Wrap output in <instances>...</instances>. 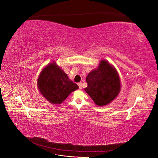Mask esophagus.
<instances>
[{
  "label": "esophagus",
  "instance_id": "esophagus-1",
  "mask_svg": "<svg viewBox=\"0 0 158 158\" xmlns=\"http://www.w3.org/2000/svg\"><path fill=\"white\" fill-rule=\"evenodd\" d=\"M78 86H79V88L80 89H82V83H78Z\"/></svg>",
  "mask_w": 158,
  "mask_h": 158
}]
</instances>
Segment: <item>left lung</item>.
Wrapping results in <instances>:
<instances>
[{
	"mask_svg": "<svg viewBox=\"0 0 158 158\" xmlns=\"http://www.w3.org/2000/svg\"><path fill=\"white\" fill-rule=\"evenodd\" d=\"M88 86L84 88L96 106H107L115 99L121 89L117 70L106 60H102L97 69L88 74Z\"/></svg>",
	"mask_w": 158,
	"mask_h": 158,
	"instance_id": "1",
	"label": "left lung"
}]
</instances>
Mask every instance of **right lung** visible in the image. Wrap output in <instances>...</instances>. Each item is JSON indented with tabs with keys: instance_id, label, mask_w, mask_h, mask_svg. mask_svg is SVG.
Instances as JSON below:
<instances>
[{
	"instance_id": "obj_1",
	"label": "right lung",
	"mask_w": 158,
	"mask_h": 158,
	"mask_svg": "<svg viewBox=\"0 0 158 158\" xmlns=\"http://www.w3.org/2000/svg\"><path fill=\"white\" fill-rule=\"evenodd\" d=\"M37 84L43 96L55 105L61 104L72 92L79 88L56 62L49 63L42 69Z\"/></svg>"
}]
</instances>
